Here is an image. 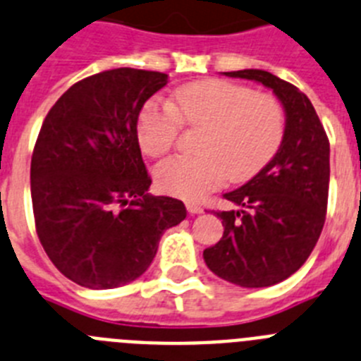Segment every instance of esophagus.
Segmentation results:
<instances>
[{"instance_id":"34e87169","label":"esophagus","mask_w":361,"mask_h":361,"mask_svg":"<svg viewBox=\"0 0 361 361\" xmlns=\"http://www.w3.org/2000/svg\"><path fill=\"white\" fill-rule=\"evenodd\" d=\"M187 210H188V214H201V212H203V209H201L200 204H196V203H187Z\"/></svg>"}]
</instances>
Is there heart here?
<instances>
[{"instance_id":"b5f03b06","label":"heart","mask_w":361,"mask_h":361,"mask_svg":"<svg viewBox=\"0 0 361 361\" xmlns=\"http://www.w3.org/2000/svg\"><path fill=\"white\" fill-rule=\"evenodd\" d=\"M181 124L203 128L196 157H173L154 171L161 192L196 201L226 178L245 181L268 164L284 136L277 99L228 80H200L180 87L171 102L151 100L140 111L136 136L147 157L173 147Z\"/></svg>"}]
</instances>
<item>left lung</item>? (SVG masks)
Masks as SVG:
<instances>
[{"instance_id": "8db88e82", "label": "left lung", "mask_w": 361, "mask_h": 361, "mask_svg": "<svg viewBox=\"0 0 361 361\" xmlns=\"http://www.w3.org/2000/svg\"><path fill=\"white\" fill-rule=\"evenodd\" d=\"M269 87L286 113L275 157L243 187L226 192L239 210L216 212L225 232L203 252L210 271L243 288H266L293 275L317 245L329 194V140L313 104L264 70L225 71Z\"/></svg>"}]
</instances>
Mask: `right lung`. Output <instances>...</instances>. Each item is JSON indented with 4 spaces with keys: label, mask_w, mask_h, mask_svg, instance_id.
Wrapping results in <instances>:
<instances>
[{
    "label": "right lung",
    "mask_w": 361,
    "mask_h": 361,
    "mask_svg": "<svg viewBox=\"0 0 361 361\" xmlns=\"http://www.w3.org/2000/svg\"><path fill=\"white\" fill-rule=\"evenodd\" d=\"M160 71L116 68L79 80L48 111L30 165L35 230L64 277L111 290L140 277L161 233L187 216L151 196L136 122L169 82Z\"/></svg>",
    "instance_id": "1"
}]
</instances>
